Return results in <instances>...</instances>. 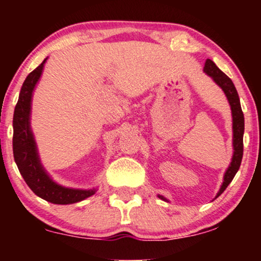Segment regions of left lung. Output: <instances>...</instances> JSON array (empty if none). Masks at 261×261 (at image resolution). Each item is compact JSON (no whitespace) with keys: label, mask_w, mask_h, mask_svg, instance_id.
Here are the masks:
<instances>
[{"label":"left lung","mask_w":261,"mask_h":261,"mask_svg":"<svg viewBox=\"0 0 261 261\" xmlns=\"http://www.w3.org/2000/svg\"><path fill=\"white\" fill-rule=\"evenodd\" d=\"M204 72L209 74L210 77L215 81L216 84H219L222 90L226 94L228 101H229L230 108H231V115H233V146H234V154L233 159H231L230 166L228 167L226 174H224L223 184L221 187L219 194L216 197L222 194L226 190L230 181L233 180L235 174H237L239 167L241 165L242 154H244V130H245V119L244 113H242L240 98H239L238 91L234 87V83L231 82L229 77L226 73H223L219 67L215 65L213 60L206 59L204 65ZM159 198L166 201L163 196H159Z\"/></svg>","instance_id":"8db88e82"}]
</instances>
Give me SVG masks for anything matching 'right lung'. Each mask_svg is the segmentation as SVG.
I'll return each instance as SVG.
<instances>
[{"label":"right lung","instance_id":"1","mask_svg":"<svg viewBox=\"0 0 261 261\" xmlns=\"http://www.w3.org/2000/svg\"><path fill=\"white\" fill-rule=\"evenodd\" d=\"M45 62L46 59L28 74L21 88L13 117L14 159L21 176L35 195L55 204H71L90 197L95 194V190H74L52 181L39 162L37 146L30 127L32 92L41 76Z\"/></svg>","mask_w":261,"mask_h":261}]
</instances>
